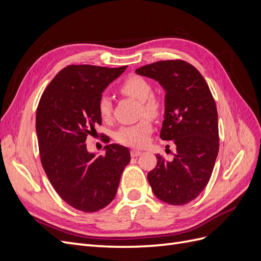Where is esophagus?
<instances>
[{"instance_id":"1","label":"esophagus","mask_w":261,"mask_h":261,"mask_svg":"<svg viewBox=\"0 0 261 261\" xmlns=\"http://www.w3.org/2000/svg\"><path fill=\"white\" fill-rule=\"evenodd\" d=\"M141 154V151H139V150H136V149H133V150H130V155L132 156H138V155H140Z\"/></svg>"}]
</instances>
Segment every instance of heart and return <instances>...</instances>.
I'll list each match as a JSON object with an SVG mask.
<instances>
[{
  "instance_id": "obj_1",
  "label": "heart",
  "mask_w": 261,
  "mask_h": 261,
  "mask_svg": "<svg viewBox=\"0 0 261 261\" xmlns=\"http://www.w3.org/2000/svg\"><path fill=\"white\" fill-rule=\"evenodd\" d=\"M120 91L124 96L140 102V116L155 118L162 112L161 99L151 94L152 87L146 78L132 75L122 83ZM98 112L103 121L110 120L112 114V101L108 96H101L98 101ZM152 133V123L149 118H143L136 124L122 126L116 132L118 143L132 147H144L148 144L150 134Z\"/></svg>"
}]
</instances>
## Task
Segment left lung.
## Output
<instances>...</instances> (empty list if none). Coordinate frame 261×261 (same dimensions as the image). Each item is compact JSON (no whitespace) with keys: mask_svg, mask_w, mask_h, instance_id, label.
<instances>
[{"mask_svg":"<svg viewBox=\"0 0 261 261\" xmlns=\"http://www.w3.org/2000/svg\"><path fill=\"white\" fill-rule=\"evenodd\" d=\"M136 73L152 78L165 90L160 137L176 145L172 161L156 154L148 181L156 198L181 206L199 196L215 167L219 152L215 99L198 69L185 61L155 62L137 68Z\"/></svg>","mask_w":261,"mask_h":261,"instance_id":"8db88e82","label":"left lung"}]
</instances>
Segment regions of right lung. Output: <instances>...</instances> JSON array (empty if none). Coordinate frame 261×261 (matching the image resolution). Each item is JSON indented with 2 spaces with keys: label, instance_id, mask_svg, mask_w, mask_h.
I'll return each instance as SVG.
<instances>
[{
  "label": "right lung",
  "instance_id": "right-lung-1",
  "mask_svg": "<svg viewBox=\"0 0 261 261\" xmlns=\"http://www.w3.org/2000/svg\"><path fill=\"white\" fill-rule=\"evenodd\" d=\"M126 67L66 66L39 101L36 132L43 170L61 198L77 210L96 212L107 207L130 161L126 147L107 145L106 154L96 156L85 144L102 124L98 112L102 92Z\"/></svg>",
  "mask_w": 261,
  "mask_h": 261
}]
</instances>
